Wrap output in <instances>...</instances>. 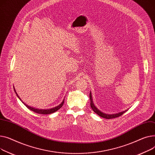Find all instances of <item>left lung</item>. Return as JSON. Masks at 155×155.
Returning <instances> with one entry per match:
<instances>
[{"label": "left lung", "instance_id": "left-lung-1", "mask_svg": "<svg viewBox=\"0 0 155 155\" xmlns=\"http://www.w3.org/2000/svg\"><path fill=\"white\" fill-rule=\"evenodd\" d=\"M89 98H90V105L93 111L96 113L97 114H98L99 116H100L101 117H103V118H106V119H112V118H115L117 117H119L120 116H121L123 113H124L126 111H128V110H126L125 111H123L122 112H120V113H115V114H106L103 113L102 111H100L96 107V106L94 105V102H93V97H92V94L91 92L90 91V94H89Z\"/></svg>", "mask_w": 155, "mask_h": 155}]
</instances>
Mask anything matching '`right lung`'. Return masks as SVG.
Segmentation results:
<instances>
[{
  "label": "right lung",
  "mask_w": 155,
  "mask_h": 155,
  "mask_svg": "<svg viewBox=\"0 0 155 155\" xmlns=\"http://www.w3.org/2000/svg\"><path fill=\"white\" fill-rule=\"evenodd\" d=\"M14 91H15V93L17 96L18 97V98H19V99L21 100V101H22V103L27 108H28L29 110H31V111H34V112H35V113H36L42 114H49L53 113H54V112L57 111L58 110H59V109L63 106L64 103V99L63 101H62V103H61L59 105H58V106H56V107H54L51 108V109H46V110H42V109L35 108V107H31V106H28V105H27L25 103H24L22 101V99L20 98V97L19 96V95L17 94V92H16V91H15V88H14Z\"/></svg>",
  "instance_id": "1"
}]
</instances>
